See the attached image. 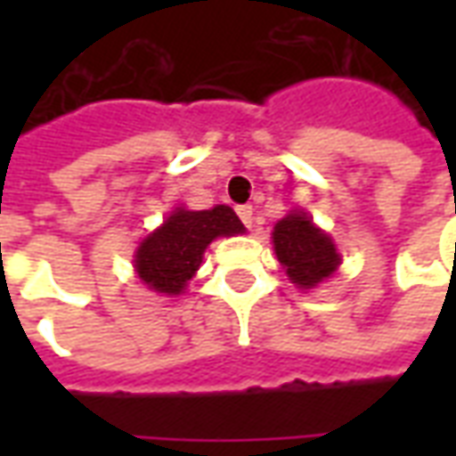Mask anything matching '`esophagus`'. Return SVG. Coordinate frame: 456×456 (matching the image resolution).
<instances>
[{"instance_id": "obj_1", "label": "esophagus", "mask_w": 456, "mask_h": 456, "mask_svg": "<svg viewBox=\"0 0 456 456\" xmlns=\"http://www.w3.org/2000/svg\"><path fill=\"white\" fill-rule=\"evenodd\" d=\"M237 215L247 227H251V222H254V208H251V205H239Z\"/></svg>"}]
</instances>
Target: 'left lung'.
<instances>
[{
  "instance_id": "8db88e82",
  "label": "left lung",
  "mask_w": 456,
  "mask_h": 456,
  "mask_svg": "<svg viewBox=\"0 0 456 456\" xmlns=\"http://www.w3.org/2000/svg\"><path fill=\"white\" fill-rule=\"evenodd\" d=\"M273 248L288 278L303 290L322 283L342 264L335 241L313 224L307 212L297 209L278 219L273 227Z\"/></svg>"
}]
</instances>
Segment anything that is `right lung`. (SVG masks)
I'll return each mask as SVG.
<instances>
[{
    "label": "right lung",
    "instance_id": "add662e5",
    "mask_svg": "<svg viewBox=\"0 0 456 456\" xmlns=\"http://www.w3.org/2000/svg\"><path fill=\"white\" fill-rule=\"evenodd\" d=\"M244 234L241 219L227 205L212 209L175 208L134 254L139 278L156 293L180 296L202 264L205 248L217 237Z\"/></svg>",
    "mask_w": 456,
    "mask_h": 456
}]
</instances>
